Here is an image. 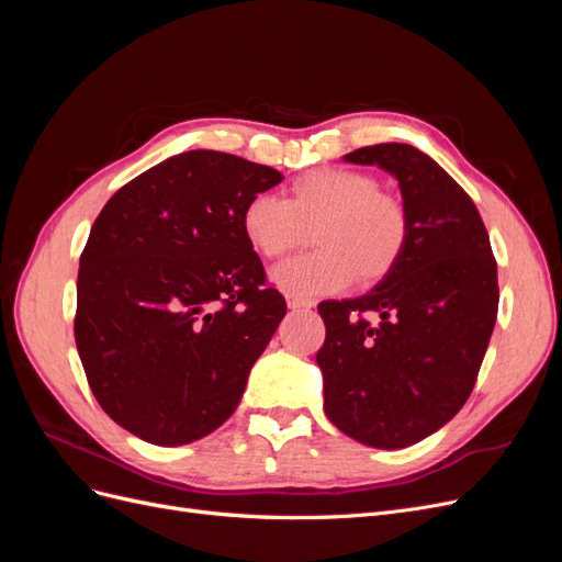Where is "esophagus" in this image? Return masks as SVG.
Listing matches in <instances>:
<instances>
[{"instance_id": "esophagus-1", "label": "esophagus", "mask_w": 562, "mask_h": 562, "mask_svg": "<svg viewBox=\"0 0 562 562\" xmlns=\"http://www.w3.org/2000/svg\"><path fill=\"white\" fill-rule=\"evenodd\" d=\"M285 302H288V307L295 310V312H307V310H312V307H314V302H312V300H307V297H300V295H291V293L285 295Z\"/></svg>"}]
</instances>
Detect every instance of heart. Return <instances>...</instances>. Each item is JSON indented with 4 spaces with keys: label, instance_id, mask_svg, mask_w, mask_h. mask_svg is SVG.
<instances>
[{
    "label": "heart",
    "instance_id": "heart-1",
    "mask_svg": "<svg viewBox=\"0 0 562 562\" xmlns=\"http://www.w3.org/2000/svg\"><path fill=\"white\" fill-rule=\"evenodd\" d=\"M241 232L262 258H281L310 232L316 248L271 271L283 293L310 297L339 293L353 274L363 283L389 277L407 248L411 220L372 176L316 168L291 184L288 199L255 194L241 211Z\"/></svg>",
    "mask_w": 562,
    "mask_h": 562
}]
</instances>
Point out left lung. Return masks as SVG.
I'll list each match as a JSON object with an SVG mask.
<instances>
[{"mask_svg":"<svg viewBox=\"0 0 562 562\" xmlns=\"http://www.w3.org/2000/svg\"><path fill=\"white\" fill-rule=\"evenodd\" d=\"M345 159L398 180L411 239L370 293L318 304L323 407L359 443L398 450L448 424L473 391L497 321V262L475 203L424 151L382 143Z\"/></svg>","mask_w":562,"mask_h":562,"instance_id":"obj_1","label":"left lung"}]
</instances>
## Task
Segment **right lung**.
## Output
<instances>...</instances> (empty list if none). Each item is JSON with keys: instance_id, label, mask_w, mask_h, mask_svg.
Returning a JSON list of instances; mask_svg holds the SVG:
<instances>
[{"instance_id": "add662e5", "label": "right lung", "mask_w": 562, "mask_h": 562, "mask_svg": "<svg viewBox=\"0 0 562 562\" xmlns=\"http://www.w3.org/2000/svg\"><path fill=\"white\" fill-rule=\"evenodd\" d=\"M277 168L213 149L166 159L100 211L79 258L75 339L100 407L155 446H187L239 405L285 316L241 232Z\"/></svg>"}]
</instances>
